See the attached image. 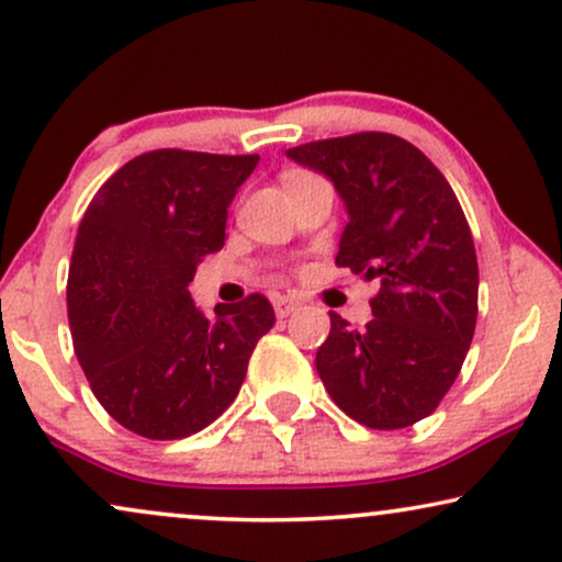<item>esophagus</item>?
<instances>
[{"label": "esophagus", "mask_w": 562, "mask_h": 562, "mask_svg": "<svg viewBox=\"0 0 562 562\" xmlns=\"http://www.w3.org/2000/svg\"><path fill=\"white\" fill-rule=\"evenodd\" d=\"M301 306L299 299H293V295H277L274 299V312L277 317H288V314H293L295 310Z\"/></svg>", "instance_id": "esophagus-1"}]
</instances>
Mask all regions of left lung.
Instances as JSON below:
<instances>
[{
  "instance_id": "obj_1",
  "label": "left lung",
  "mask_w": 562,
  "mask_h": 562,
  "mask_svg": "<svg viewBox=\"0 0 562 562\" xmlns=\"http://www.w3.org/2000/svg\"><path fill=\"white\" fill-rule=\"evenodd\" d=\"M347 202L336 267L379 280L373 319L355 330L330 312L314 366L349 418L405 429L440 405L477 323V256L451 183L392 133H355L288 149Z\"/></svg>"
}]
</instances>
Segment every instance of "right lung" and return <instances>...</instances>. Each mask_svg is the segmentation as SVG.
<instances>
[{
    "label": "right lung",
    "mask_w": 562,
    "mask_h": 562,
    "mask_svg": "<svg viewBox=\"0 0 562 562\" xmlns=\"http://www.w3.org/2000/svg\"><path fill=\"white\" fill-rule=\"evenodd\" d=\"M258 154L157 149L98 189L71 252L74 351L98 403L149 440H181L237 397L258 338L274 325L261 293L207 317L189 282L224 248L226 207Z\"/></svg>",
    "instance_id": "right-lung-1"
}]
</instances>
